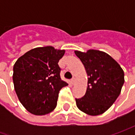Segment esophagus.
Instances as JSON below:
<instances>
[{
  "mask_svg": "<svg viewBox=\"0 0 135 135\" xmlns=\"http://www.w3.org/2000/svg\"><path fill=\"white\" fill-rule=\"evenodd\" d=\"M70 83L72 84V85H74L76 83V79L75 78H73V79H71V80H70Z\"/></svg>",
  "mask_w": 135,
  "mask_h": 135,
  "instance_id": "34e87169",
  "label": "esophagus"
}]
</instances>
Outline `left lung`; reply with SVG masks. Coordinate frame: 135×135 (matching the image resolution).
<instances>
[{
	"label": "left lung",
	"instance_id": "obj_1",
	"mask_svg": "<svg viewBox=\"0 0 135 135\" xmlns=\"http://www.w3.org/2000/svg\"><path fill=\"white\" fill-rule=\"evenodd\" d=\"M83 64L88 76L85 95L76 98L81 111L98 116L107 111L119 97L124 84V71L110 55L104 52L89 49L83 52L74 51Z\"/></svg>",
	"mask_w": 135,
	"mask_h": 135
}]
</instances>
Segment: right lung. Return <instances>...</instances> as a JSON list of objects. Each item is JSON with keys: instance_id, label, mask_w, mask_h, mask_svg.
Here are the masks:
<instances>
[{"instance_id": "right-lung-1", "label": "right lung", "mask_w": 135, "mask_h": 135, "mask_svg": "<svg viewBox=\"0 0 135 135\" xmlns=\"http://www.w3.org/2000/svg\"><path fill=\"white\" fill-rule=\"evenodd\" d=\"M65 49L48 46L29 50L13 66L14 89L24 107L34 115H46L57 105L59 93L68 84L60 77L58 65Z\"/></svg>"}]
</instances>
